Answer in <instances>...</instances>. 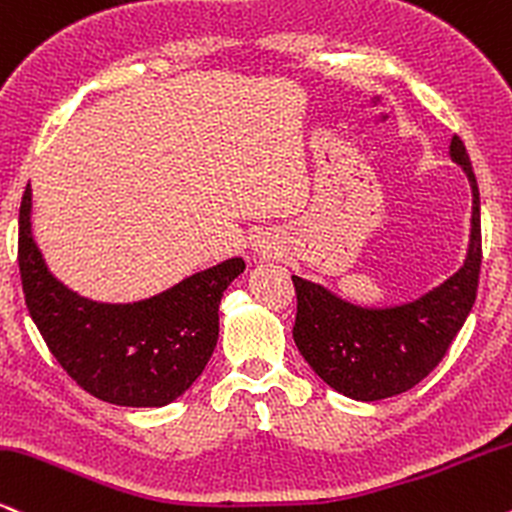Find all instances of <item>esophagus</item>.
<instances>
[{"mask_svg":"<svg viewBox=\"0 0 512 512\" xmlns=\"http://www.w3.org/2000/svg\"><path fill=\"white\" fill-rule=\"evenodd\" d=\"M256 251H261V254L263 256H266L268 254V251H270V246H263V244H258V249Z\"/></svg>","mask_w":512,"mask_h":512,"instance_id":"esophagus-1","label":"esophagus"}]
</instances>
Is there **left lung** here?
<instances>
[{
  "instance_id": "1",
  "label": "left lung",
  "mask_w": 512,
  "mask_h": 512,
  "mask_svg": "<svg viewBox=\"0 0 512 512\" xmlns=\"http://www.w3.org/2000/svg\"><path fill=\"white\" fill-rule=\"evenodd\" d=\"M450 160L470 179L472 220L465 263L448 280L412 302L362 306L292 275L294 342L318 378L345 398L376 402L414 388L436 369L470 316L482 266V222L477 179L458 136L450 141Z\"/></svg>"
}]
</instances>
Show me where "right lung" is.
Masks as SVG:
<instances>
[{
	"label": "right lung",
	"mask_w": 512,
	"mask_h": 512,
	"mask_svg": "<svg viewBox=\"0 0 512 512\" xmlns=\"http://www.w3.org/2000/svg\"><path fill=\"white\" fill-rule=\"evenodd\" d=\"M33 194L18 210V270L30 318L62 369L86 393L122 407H165L206 369L220 330V299L242 256L126 304L95 302L47 268L30 230Z\"/></svg>",
	"instance_id": "obj_1"
}]
</instances>
